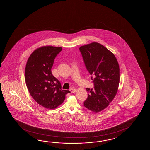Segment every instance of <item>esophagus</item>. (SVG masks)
Instances as JSON below:
<instances>
[{"label":"esophagus","instance_id":"esophagus-1","mask_svg":"<svg viewBox=\"0 0 150 150\" xmlns=\"http://www.w3.org/2000/svg\"><path fill=\"white\" fill-rule=\"evenodd\" d=\"M70 91L72 93H74L76 92V88H71Z\"/></svg>","mask_w":150,"mask_h":150}]
</instances>
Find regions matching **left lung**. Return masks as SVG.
I'll return each instance as SVG.
<instances>
[{"mask_svg":"<svg viewBox=\"0 0 150 150\" xmlns=\"http://www.w3.org/2000/svg\"><path fill=\"white\" fill-rule=\"evenodd\" d=\"M79 50L94 85V88H86L88 97L83 105L98 113L108 106L118 91L119 64L114 54L99 43L83 45Z\"/></svg>","mask_w":150,"mask_h":150,"instance_id":"left-lung-1","label":"left lung"}]
</instances>
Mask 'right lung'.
Listing matches in <instances>:
<instances>
[{"instance_id":"add662e5","label":"right lung","mask_w":150,"mask_h":150,"mask_svg":"<svg viewBox=\"0 0 150 150\" xmlns=\"http://www.w3.org/2000/svg\"><path fill=\"white\" fill-rule=\"evenodd\" d=\"M62 50V47L51 45L38 48L30 55L25 65V81L29 92L45 108H57L70 93L62 89L61 83L51 73L54 58Z\"/></svg>"}]
</instances>
